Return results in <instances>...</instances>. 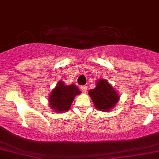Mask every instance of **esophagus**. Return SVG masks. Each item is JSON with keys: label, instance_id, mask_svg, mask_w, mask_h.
<instances>
[{"label": "esophagus", "instance_id": "34e87169", "mask_svg": "<svg viewBox=\"0 0 159 159\" xmlns=\"http://www.w3.org/2000/svg\"><path fill=\"white\" fill-rule=\"evenodd\" d=\"M81 90H82V92H84V93H86V92L87 91V86H81Z\"/></svg>", "mask_w": 159, "mask_h": 159}]
</instances>
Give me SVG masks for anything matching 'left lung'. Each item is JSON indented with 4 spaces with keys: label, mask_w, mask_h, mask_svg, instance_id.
Wrapping results in <instances>:
<instances>
[{
    "label": "left lung",
    "mask_w": 159,
    "mask_h": 159,
    "mask_svg": "<svg viewBox=\"0 0 159 159\" xmlns=\"http://www.w3.org/2000/svg\"><path fill=\"white\" fill-rule=\"evenodd\" d=\"M88 94L96 108L103 111L111 110L120 99L117 92L105 79L98 80L96 87L89 90Z\"/></svg>",
    "instance_id": "obj_1"
}]
</instances>
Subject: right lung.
<instances>
[{
	"mask_svg": "<svg viewBox=\"0 0 159 159\" xmlns=\"http://www.w3.org/2000/svg\"><path fill=\"white\" fill-rule=\"evenodd\" d=\"M81 93L74 84L65 86L62 81H60L49 95V106L57 113L65 112L70 109L75 96Z\"/></svg>",
	"mask_w": 159,
	"mask_h": 159,
	"instance_id": "right-lung-1",
	"label": "right lung"
}]
</instances>
